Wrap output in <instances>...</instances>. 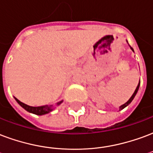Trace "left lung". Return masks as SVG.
<instances>
[{
  "mask_svg": "<svg viewBox=\"0 0 153 153\" xmlns=\"http://www.w3.org/2000/svg\"><path fill=\"white\" fill-rule=\"evenodd\" d=\"M127 43H128V42H127ZM130 48H131V51H134V50H133V48H131V46H130ZM140 81L139 82V84H138L137 87H136V89H135V92L133 93L132 96H131V97H130V99L128 100V101H127V102L124 103L123 105H120V106H119V111H121V110H123V109H124L125 107H127V105H129L130 103H131V102H132V100L134 99V97H135V95H136V94H137L138 90H139V88H140Z\"/></svg>",
  "mask_w": 153,
  "mask_h": 153,
  "instance_id": "left-lung-1",
  "label": "left lung"
}]
</instances>
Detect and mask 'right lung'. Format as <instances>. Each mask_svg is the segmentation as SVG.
I'll return each instance as SVG.
<instances>
[{
    "mask_svg": "<svg viewBox=\"0 0 153 153\" xmlns=\"http://www.w3.org/2000/svg\"><path fill=\"white\" fill-rule=\"evenodd\" d=\"M14 98L17 101V102L23 109H25L26 111H28L30 113L34 114H37V115H43V114H46L50 113L51 111H52L55 109L53 105H42V106H30V105H26L25 103L20 102L18 98H16V97H14ZM62 102H63V100L58 102L56 103V105H59Z\"/></svg>",
    "mask_w": 153,
    "mask_h": 153,
    "instance_id": "1",
    "label": "right lung"
}]
</instances>
